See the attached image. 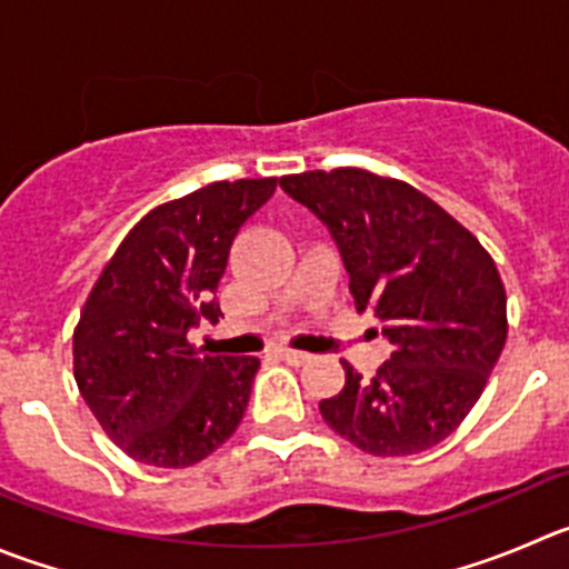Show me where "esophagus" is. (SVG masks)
<instances>
[{
	"mask_svg": "<svg viewBox=\"0 0 569 569\" xmlns=\"http://www.w3.org/2000/svg\"><path fill=\"white\" fill-rule=\"evenodd\" d=\"M279 357L284 362H290V366H305V362H310V355H305V351H293V349H279Z\"/></svg>",
	"mask_w": 569,
	"mask_h": 569,
	"instance_id": "esophagus-1",
	"label": "esophagus"
}]
</instances>
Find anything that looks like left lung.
<instances>
[{"instance_id":"left-lung-1","label":"left lung","mask_w":569,"mask_h":569,"mask_svg":"<svg viewBox=\"0 0 569 569\" xmlns=\"http://www.w3.org/2000/svg\"><path fill=\"white\" fill-rule=\"evenodd\" d=\"M279 187L329 229L357 310H375L391 357L318 405L369 456H416L450 436L483 393L506 346L495 259L458 220L405 181L357 167L284 176Z\"/></svg>"}]
</instances>
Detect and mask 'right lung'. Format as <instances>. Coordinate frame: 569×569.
<instances>
[{"mask_svg": "<svg viewBox=\"0 0 569 569\" xmlns=\"http://www.w3.org/2000/svg\"><path fill=\"white\" fill-rule=\"evenodd\" d=\"M273 192L276 178H242L161 203L97 279L74 329V380L133 461L192 467L242 421L259 360L203 355L187 332L223 316L214 293L231 242Z\"/></svg>", "mask_w": 569, "mask_h": 569, "instance_id": "right-lung-1", "label": "right lung"}]
</instances>
